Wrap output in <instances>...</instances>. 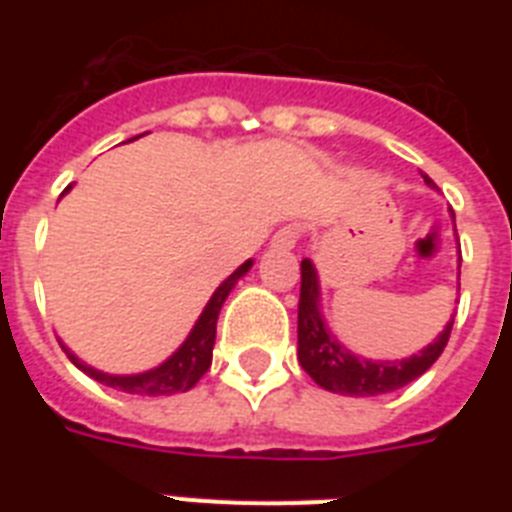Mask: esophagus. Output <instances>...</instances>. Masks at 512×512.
Returning a JSON list of instances; mask_svg holds the SVG:
<instances>
[{
    "mask_svg": "<svg viewBox=\"0 0 512 512\" xmlns=\"http://www.w3.org/2000/svg\"><path fill=\"white\" fill-rule=\"evenodd\" d=\"M297 239H300V228H297V225H284V228H279L276 236H273V244L281 249H292L297 244Z\"/></svg>",
    "mask_w": 512,
    "mask_h": 512,
    "instance_id": "obj_1",
    "label": "esophagus"
}]
</instances>
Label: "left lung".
Here are the masks:
<instances>
[{"label":"left lung","instance_id":"1","mask_svg":"<svg viewBox=\"0 0 512 512\" xmlns=\"http://www.w3.org/2000/svg\"><path fill=\"white\" fill-rule=\"evenodd\" d=\"M425 183L433 185V180L425 177ZM300 273L303 276H300V305H297V358L313 382L324 390L342 396H382L417 380L444 353L454 321L446 324L436 342H430L428 348L404 361H366L353 356L324 327L319 311V279L311 260L300 263Z\"/></svg>","mask_w":512,"mask_h":512}]
</instances>
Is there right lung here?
Segmentation results:
<instances>
[{"label": "right lung", "mask_w": 512, "mask_h": 512, "mask_svg": "<svg viewBox=\"0 0 512 512\" xmlns=\"http://www.w3.org/2000/svg\"><path fill=\"white\" fill-rule=\"evenodd\" d=\"M68 188H71V185H68ZM249 268H252V260L239 265V268L215 289V295L209 297L207 308L201 311L199 321H196V327L191 329L188 340H185L162 366H156L151 372L116 377V374L98 372V369H92V366H87L84 361H79L66 345H63V350H66V356L71 358L84 374H90L92 380L103 382L108 388L124 390V393H135V396H172V393H185V390H191L193 385L204 377V372H207L209 364H212V345H215V329L220 308H223L228 292L236 287V281H239Z\"/></svg>", "instance_id": "right-lung-1"}]
</instances>
